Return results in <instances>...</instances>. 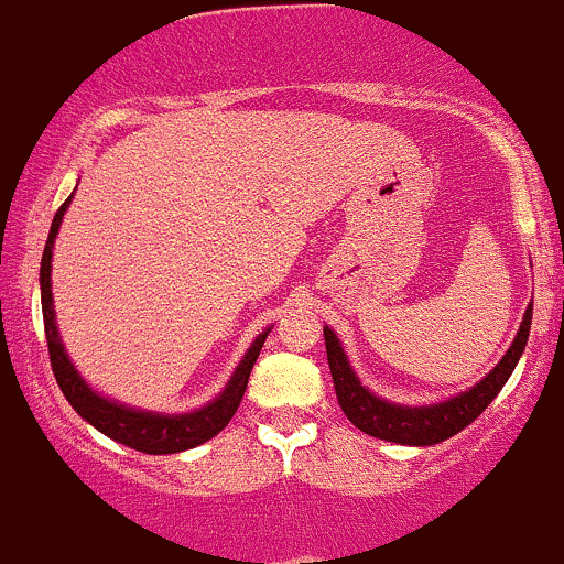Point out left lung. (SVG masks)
I'll use <instances>...</instances> for the list:
<instances>
[{"mask_svg":"<svg viewBox=\"0 0 564 564\" xmlns=\"http://www.w3.org/2000/svg\"><path fill=\"white\" fill-rule=\"evenodd\" d=\"M530 324L532 305L527 307L524 322H521V327L517 332V340L511 343V348H508L506 357L500 359V365L470 391L430 408L391 405V402H383L381 397L370 394V391L357 381V376H354L351 365H348L335 332L324 327V343H327V359L332 381H335L337 402H340L348 422L359 426L367 435L381 437V441L389 443H402V446H435V443L446 441V437L465 430L467 424L476 422V419L486 411V405L495 400L497 391L506 387V381L511 378L513 367H517L521 351H524L527 346Z\"/></svg>","mask_w":564,"mask_h":564,"instance_id":"obj_1","label":"left lung"}]
</instances>
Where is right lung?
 Instances as JSON below:
<instances>
[{"instance_id": "obj_1", "label": "right lung", "mask_w": 564, "mask_h": 564, "mask_svg": "<svg viewBox=\"0 0 564 564\" xmlns=\"http://www.w3.org/2000/svg\"><path fill=\"white\" fill-rule=\"evenodd\" d=\"M73 199V197H69ZM69 199H64V205L58 207L56 216H53L51 235H47L45 251H43V264H40V294H43V322H45V340H47V357H51V370L56 376L58 389L64 391V397L69 400V405L86 419L88 424L97 426L99 432L112 437V441L123 443V446L134 448L142 454H177L186 452V448L199 446V443L216 437L224 426L229 424V419L235 416L237 405H240L242 394H246L248 376L253 370V361H257L259 351H262L267 332L253 340V346L248 348V354L242 357L240 367L235 370L229 387L221 391V397L205 405L203 411L183 413V416H159V413H142L132 411V408L116 405V402L102 400L97 391L86 387V381L78 376L73 365H69L64 346L58 343L56 324H53V305H51V251L53 240L58 235V224H62L64 210L69 207Z\"/></svg>"}]
</instances>
